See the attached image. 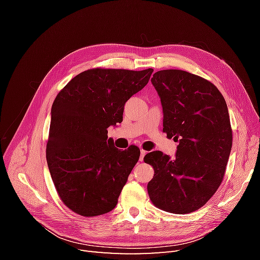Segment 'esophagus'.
I'll use <instances>...</instances> for the list:
<instances>
[{
	"label": "esophagus",
	"instance_id": "1",
	"mask_svg": "<svg viewBox=\"0 0 260 260\" xmlns=\"http://www.w3.org/2000/svg\"><path fill=\"white\" fill-rule=\"evenodd\" d=\"M140 153H141V155H140V161H143V159H144V156H145L146 152L144 151V149H141Z\"/></svg>",
	"mask_w": 260,
	"mask_h": 260
}]
</instances>
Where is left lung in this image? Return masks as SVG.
Wrapping results in <instances>:
<instances>
[{"mask_svg": "<svg viewBox=\"0 0 260 260\" xmlns=\"http://www.w3.org/2000/svg\"><path fill=\"white\" fill-rule=\"evenodd\" d=\"M151 81L160 98L162 130L179 145L174 158L160 151L145 155L154 168L147 192L156 207L187 214L222 182L232 148L228 106L214 84L184 70H159Z\"/></svg>", "mask_w": 260, "mask_h": 260, "instance_id": "obj_1", "label": "left lung"}]
</instances>
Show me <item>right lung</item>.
I'll list each match as a JSON object with an SVG mask.
<instances>
[{"label":"right lung","instance_id":"add662e5","mask_svg":"<svg viewBox=\"0 0 260 260\" xmlns=\"http://www.w3.org/2000/svg\"><path fill=\"white\" fill-rule=\"evenodd\" d=\"M152 73L89 69L54 100L46 161L60 200L76 214L94 217L116 207L140 149H118L107 128L122 121L125 102L144 88Z\"/></svg>","mask_w":260,"mask_h":260}]
</instances>
